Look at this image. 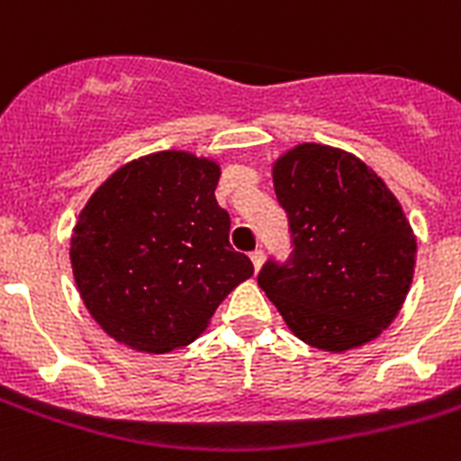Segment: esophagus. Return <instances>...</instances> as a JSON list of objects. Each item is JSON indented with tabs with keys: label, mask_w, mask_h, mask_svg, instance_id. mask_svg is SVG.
Here are the masks:
<instances>
[{
	"label": "esophagus",
	"mask_w": 461,
	"mask_h": 461,
	"mask_svg": "<svg viewBox=\"0 0 461 461\" xmlns=\"http://www.w3.org/2000/svg\"><path fill=\"white\" fill-rule=\"evenodd\" d=\"M250 260H253V267H256V272H258V269L263 267L265 253H263V250H253V253H250Z\"/></svg>",
	"instance_id": "esophagus-1"
}]
</instances>
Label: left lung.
<instances>
[{"mask_svg": "<svg viewBox=\"0 0 461 461\" xmlns=\"http://www.w3.org/2000/svg\"><path fill=\"white\" fill-rule=\"evenodd\" d=\"M289 215L291 258L267 260L258 286L301 340L343 353L395 320L414 275L417 239L402 205L357 156L298 144L272 167Z\"/></svg>", "mask_w": 461, "mask_h": 461, "instance_id": "obj_1", "label": "left lung"}]
</instances>
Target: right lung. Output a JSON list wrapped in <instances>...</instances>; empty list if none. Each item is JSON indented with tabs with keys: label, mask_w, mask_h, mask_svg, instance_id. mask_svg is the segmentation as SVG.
Returning <instances> with one entry per match:
<instances>
[{
	"label": "right lung",
	"mask_w": 461,
	"mask_h": 461,
	"mask_svg": "<svg viewBox=\"0 0 461 461\" xmlns=\"http://www.w3.org/2000/svg\"><path fill=\"white\" fill-rule=\"evenodd\" d=\"M218 179L211 158L151 153L115 170L82 208L70 265L85 308L111 339L153 355L189 346L253 275L249 256L230 246Z\"/></svg>",
	"instance_id": "right-lung-1"
}]
</instances>
